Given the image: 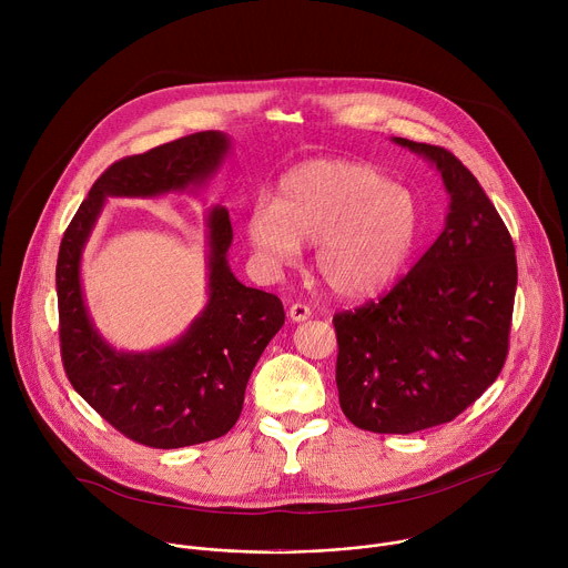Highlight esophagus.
<instances>
[{
	"instance_id": "obj_1",
	"label": "esophagus",
	"mask_w": 568,
	"mask_h": 568,
	"mask_svg": "<svg viewBox=\"0 0 568 568\" xmlns=\"http://www.w3.org/2000/svg\"><path fill=\"white\" fill-rule=\"evenodd\" d=\"M287 316L294 321V323H301V321H307L312 316V310L303 303H294L290 310H287Z\"/></svg>"
}]
</instances>
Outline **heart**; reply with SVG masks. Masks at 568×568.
<instances>
[{"instance_id":"b5f03b06","label":"heart","mask_w":568,"mask_h":568,"mask_svg":"<svg viewBox=\"0 0 568 568\" xmlns=\"http://www.w3.org/2000/svg\"><path fill=\"white\" fill-rule=\"evenodd\" d=\"M245 231L267 267L290 265L301 245H316L321 283L339 298H368L407 267L423 211L412 191L362 161L314 159L281 180L276 200L252 204Z\"/></svg>"}]
</instances>
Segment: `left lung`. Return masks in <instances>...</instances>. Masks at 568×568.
Here are the masks:
<instances>
[{
	"mask_svg": "<svg viewBox=\"0 0 568 568\" xmlns=\"http://www.w3.org/2000/svg\"><path fill=\"white\" fill-rule=\"evenodd\" d=\"M390 141L440 173L445 229L384 298L335 314L337 388L355 427L414 434L454 420L499 377L517 258L495 204L449 150Z\"/></svg>",
	"mask_w": 568,
	"mask_h": 568,
	"instance_id": "obj_1",
	"label": "left lung"
}]
</instances>
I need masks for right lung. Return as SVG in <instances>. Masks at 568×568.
<instances>
[{
	"mask_svg": "<svg viewBox=\"0 0 568 568\" xmlns=\"http://www.w3.org/2000/svg\"><path fill=\"white\" fill-rule=\"evenodd\" d=\"M231 139L209 130L125 156L92 186L64 231L55 267L60 351L71 386L128 438L175 449L224 436L240 418L250 375L283 328L278 296L242 285L229 265V211L206 224V305L171 344L114 348L90 314L80 265L108 197L200 195L231 154Z\"/></svg>",
	"mask_w": 568,
	"mask_h": 568,
	"instance_id": "right-lung-1",
	"label": "right lung"
}]
</instances>
